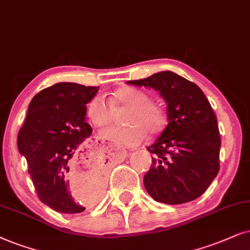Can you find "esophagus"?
I'll list each match as a JSON object with an SVG mask.
<instances>
[{
    "instance_id": "esophagus-1",
    "label": "esophagus",
    "mask_w": 250,
    "mask_h": 250,
    "mask_svg": "<svg viewBox=\"0 0 250 250\" xmlns=\"http://www.w3.org/2000/svg\"><path fill=\"white\" fill-rule=\"evenodd\" d=\"M107 145L109 146V147L114 148L115 151H119L123 156L127 155V151H125V148H121V146H120L119 144H116V143H114V142H107Z\"/></svg>"
}]
</instances>
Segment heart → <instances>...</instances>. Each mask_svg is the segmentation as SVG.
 I'll use <instances>...</instances> for the list:
<instances>
[{
	"instance_id": "obj_1",
	"label": "heart",
	"mask_w": 250,
	"mask_h": 250,
	"mask_svg": "<svg viewBox=\"0 0 250 250\" xmlns=\"http://www.w3.org/2000/svg\"><path fill=\"white\" fill-rule=\"evenodd\" d=\"M125 107L128 112L122 122L127 125L111 127L101 131V137L120 145L136 146L146 138V134L154 135L161 130L165 113L161 106L149 101V96L142 89L123 86L108 97L96 96L86 105V118L97 128H104L113 120L116 109Z\"/></svg>"
}]
</instances>
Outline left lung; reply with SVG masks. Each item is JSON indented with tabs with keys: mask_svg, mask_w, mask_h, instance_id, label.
<instances>
[{
	"mask_svg": "<svg viewBox=\"0 0 250 250\" xmlns=\"http://www.w3.org/2000/svg\"><path fill=\"white\" fill-rule=\"evenodd\" d=\"M159 91L167 103L168 125L147 149L152 166L144 176L151 197L167 205L204 194L219 170L217 119L199 86L170 71L128 81Z\"/></svg>",
	"mask_w": 250,
	"mask_h": 250,
	"instance_id": "obj_1",
	"label": "left lung"
}]
</instances>
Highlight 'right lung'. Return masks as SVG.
<instances>
[{"instance_id":"right-lung-1","label":"right lung","mask_w":250,"mask_h":250,"mask_svg":"<svg viewBox=\"0 0 250 250\" xmlns=\"http://www.w3.org/2000/svg\"><path fill=\"white\" fill-rule=\"evenodd\" d=\"M99 86L61 82L33 97L18 132V151L26 158L38 197L53 210L78 214L101 198L107 160L89 148L92 129L85 122L86 104ZM85 182L82 196L70 186Z\"/></svg>"}]
</instances>
